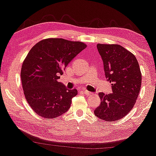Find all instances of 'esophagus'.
Returning a JSON list of instances; mask_svg holds the SVG:
<instances>
[{"instance_id": "34e87169", "label": "esophagus", "mask_w": 156, "mask_h": 156, "mask_svg": "<svg viewBox=\"0 0 156 156\" xmlns=\"http://www.w3.org/2000/svg\"><path fill=\"white\" fill-rule=\"evenodd\" d=\"M82 92H83L86 95H92V93L90 92V91L86 90H83Z\"/></svg>"}]
</instances>
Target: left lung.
I'll return each instance as SVG.
<instances>
[{
  "instance_id": "8db88e82",
  "label": "left lung",
  "mask_w": 156,
  "mask_h": 156,
  "mask_svg": "<svg viewBox=\"0 0 156 156\" xmlns=\"http://www.w3.org/2000/svg\"><path fill=\"white\" fill-rule=\"evenodd\" d=\"M97 48L113 93H99L101 104L94 114L105 121H115L123 118L133 108L140 90L141 72L136 56L121 45L98 43Z\"/></svg>"
}]
</instances>
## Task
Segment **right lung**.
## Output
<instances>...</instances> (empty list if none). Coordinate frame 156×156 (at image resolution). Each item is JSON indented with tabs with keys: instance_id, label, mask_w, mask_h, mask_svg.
<instances>
[{
	"instance_id": "obj_1",
	"label": "right lung",
	"mask_w": 156,
	"mask_h": 156,
	"mask_svg": "<svg viewBox=\"0 0 156 156\" xmlns=\"http://www.w3.org/2000/svg\"><path fill=\"white\" fill-rule=\"evenodd\" d=\"M86 46L80 41L47 38L30 49L23 63L20 78L27 102L37 115L55 119L70 108L78 90H68L58 80Z\"/></svg>"
}]
</instances>
